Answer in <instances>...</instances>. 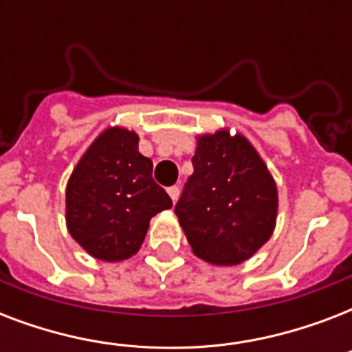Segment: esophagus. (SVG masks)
<instances>
[{
	"instance_id": "34e87169",
	"label": "esophagus",
	"mask_w": 352,
	"mask_h": 352,
	"mask_svg": "<svg viewBox=\"0 0 352 352\" xmlns=\"http://www.w3.org/2000/svg\"><path fill=\"white\" fill-rule=\"evenodd\" d=\"M168 195H170L171 201L175 203L177 199H179V186H170V188H168Z\"/></svg>"
}]
</instances>
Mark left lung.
Segmentation results:
<instances>
[{
    "instance_id": "obj_1",
    "label": "left lung",
    "mask_w": 352,
    "mask_h": 352,
    "mask_svg": "<svg viewBox=\"0 0 352 352\" xmlns=\"http://www.w3.org/2000/svg\"><path fill=\"white\" fill-rule=\"evenodd\" d=\"M193 173L175 206L193 254L212 265L250 259L274 232L278 186L241 133L199 135Z\"/></svg>"
}]
</instances>
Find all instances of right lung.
I'll list each match as a JSON object with an SVG mask.
<instances>
[{"label":"right lung","instance_id":"1","mask_svg":"<svg viewBox=\"0 0 352 352\" xmlns=\"http://www.w3.org/2000/svg\"><path fill=\"white\" fill-rule=\"evenodd\" d=\"M151 171L138 135L126 127H107L82 155L65 188V223L89 256L107 263L135 256L151 217L171 208Z\"/></svg>","mask_w":352,"mask_h":352}]
</instances>
